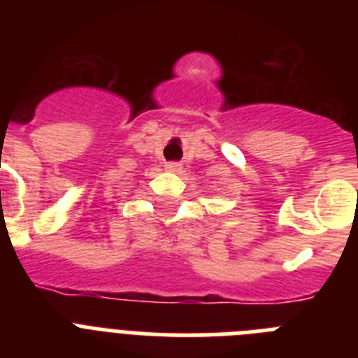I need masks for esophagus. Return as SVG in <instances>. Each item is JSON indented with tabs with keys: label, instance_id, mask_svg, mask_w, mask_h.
I'll return each mask as SVG.
<instances>
[{
	"label": "esophagus",
	"instance_id": "1",
	"mask_svg": "<svg viewBox=\"0 0 358 358\" xmlns=\"http://www.w3.org/2000/svg\"><path fill=\"white\" fill-rule=\"evenodd\" d=\"M182 169H184V167H182V164H176V162H171V164H167L165 165V171H169V173H182Z\"/></svg>",
	"mask_w": 358,
	"mask_h": 358
}]
</instances>
